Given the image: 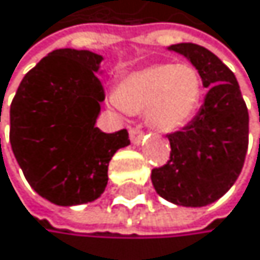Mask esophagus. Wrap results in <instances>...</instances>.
<instances>
[{
  "label": "esophagus",
  "mask_w": 260,
  "mask_h": 260,
  "mask_svg": "<svg viewBox=\"0 0 260 260\" xmlns=\"http://www.w3.org/2000/svg\"><path fill=\"white\" fill-rule=\"evenodd\" d=\"M143 131L140 127H131V131H129V139H131V142L134 143V145H139V143H142L143 140Z\"/></svg>",
  "instance_id": "obj_1"
}]
</instances>
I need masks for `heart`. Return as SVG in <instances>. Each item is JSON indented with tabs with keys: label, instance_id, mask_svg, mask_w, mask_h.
<instances>
[{
	"label": "heart",
	"instance_id": "obj_1",
	"mask_svg": "<svg viewBox=\"0 0 260 260\" xmlns=\"http://www.w3.org/2000/svg\"><path fill=\"white\" fill-rule=\"evenodd\" d=\"M202 98L204 82L194 66L154 64L124 77L113 102L129 113L147 110L156 131L174 133L194 118Z\"/></svg>",
	"mask_w": 260,
	"mask_h": 260
}]
</instances>
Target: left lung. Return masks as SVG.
I'll use <instances>...</instances> for the list:
<instances>
[{"label":"left lung","mask_w":260,"mask_h":260,"mask_svg":"<svg viewBox=\"0 0 260 260\" xmlns=\"http://www.w3.org/2000/svg\"><path fill=\"white\" fill-rule=\"evenodd\" d=\"M201 72L208 88L199 113L169 134L170 159L151 170L162 199L183 207H205L226 194L240 175L248 150L249 117L234 72L205 47L170 45Z\"/></svg>","instance_id":"8db88e82"}]
</instances>
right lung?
<instances>
[{
    "label": "right lung",
    "mask_w": 260,
    "mask_h": 260,
    "mask_svg": "<svg viewBox=\"0 0 260 260\" xmlns=\"http://www.w3.org/2000/svg\"><path fill=\"white\" fill-rule=\"evenodd\" d=\"M102 56L90 50H53L34 66L11 104L9 140L29 186L56 205L96 201L107 169L127 147L126 129L96 127L104 88L96 76Z\"/></svg>",
    "instance_id": "add662e5"
}]
</instances>
